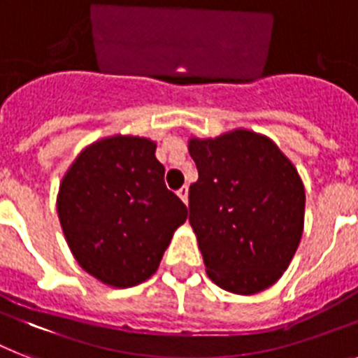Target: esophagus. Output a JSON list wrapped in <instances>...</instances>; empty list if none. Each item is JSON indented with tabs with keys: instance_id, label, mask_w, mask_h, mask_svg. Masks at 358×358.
<instances>
[{
	"instance_id": "esophagus-1",
	"label": "esophagus",
	"mask_w": 358,
	"mask_h": 358,
	"mask_svg": "<svg viewBox=\"0 0 358 358\" xmlns=\"http://www.w3.org/2000/svg\"><path fill=\"white\" fill-rule=\"evenodd\" d=\"M178 196H180V200L184 202V204H187V202H189V189H187V185H184V187L180 189Z\"/></svg>"
}]
</instances>
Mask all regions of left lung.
Wrapping results in <instances>:
<instances>
[{"label": "left lung", "mask_w": 358, "mask_h": 358, "mask_svg": "<svg viewBox=\"0 0 358 358\" xmlns=\"http://www.w3.org/2000/svg\"><path fill=\"white\" fill-rule=\"evenodd\" d=\"M199 180L189 187V224L209 280L234 294H257L294 257L305 217L300 174L266 136L237 129L189 139Z\"/></svg>", "instance_id": "obj_1"}]
</instances>
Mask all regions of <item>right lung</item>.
Here are the masks:
<instances>
[{
    "instance_id": "1",
    "label": "right lung",
    "mask_w": 358,
    "mask_h": 358,
    "mask_svg": "<svg viewBox=\"0 0 358 358\" xmlns=\"http://www.w3.org/2000/svg\"><path fill=\"white\" fill-rule=\"evenodd\" d=\"M156 143L139 136L99 139L78 154L58 189L71 254L110 287H134L158 270L187 208L165 187Z\"/></svg>"
}]
</instances>
